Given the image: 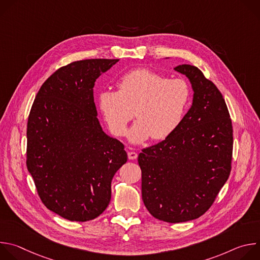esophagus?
I'll use <instances>...</instances> for the list:
<instances>
[{
	"instance_id": "esophagus-1",
	"label": "esophagus",
	"mask_w": 260,
	"mask_h": 260,
	"mask_svg": "<svg viewBox=\"0 0 260 260\" xmlns=\"http://www.w3.org/2000/svg\"><path fill=\"white\" fill-rule=\"evenodd\" d=\"M127 157H128V159L134 160V159H136L138 157V154L136 152H134V151H131V152L127 153Z\"/></svg>"
}]
</instances>
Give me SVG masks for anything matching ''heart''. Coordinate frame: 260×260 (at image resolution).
Instances as JSON below:
<instances>
[{
	"label": "heart",
	"mask_w": 260,
	"mask_h": 260,
	"mask_svg": "<svg viewBox=\"0 0 260 260\" xmlns=\"http://www.w3.org/2000/svg\"><path fill=\"white\" fill-rule=\"evenodd\" d=\"M118 91L102 90L96 105L109 131L123 137L127 124L138 120L128 138L141 143L151 137L154 141L170 137L181 124L190 104V88L187 82L168 79L149 69L127 72L117 81Z\"/></svg>",
	"instance_id": "1"
}]
</instances>
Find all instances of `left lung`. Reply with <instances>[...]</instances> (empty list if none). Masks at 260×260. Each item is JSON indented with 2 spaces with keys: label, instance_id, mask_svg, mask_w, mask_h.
<instances>
[{
  "label": "left lung",
  "instance_id": "8db88e82",
  "mask_svg": "<svg viewBox=\"0 0 260 260\" xmlns=\"http://www.w3.org/2000/svg\"><path fill=\"white\" fill-rule=\"evenodd\" d=\"M175 70L193 89L192 106L167 139L144 148L142 199L156 219L179 223L204 215L228 181L233 160V124L217 86L191 64Z\"/></svg>",
  "mask_w": 260,
  "mask_h": 260
}]
</instances>
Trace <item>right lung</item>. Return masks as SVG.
<instances>
[{
  "label": "right lung",
  "mask_w": 260,
  "mask_h": 260,
  "mask_svg": "<svg viewBox=\"0 0 260 260\" xmlns=\"http://www.w3.org/2000/svg\"><path fill=\"white\" fill-rule=\"evenodd\" d=\"M119 59L73 61L56 70L32 103L26 128V167L42 203L70 221L100 216L111 181L127 160L124 146L96 117L95 80Z\"/></svg>",
  "instance_id": "add662e5"
}]
</instances>
